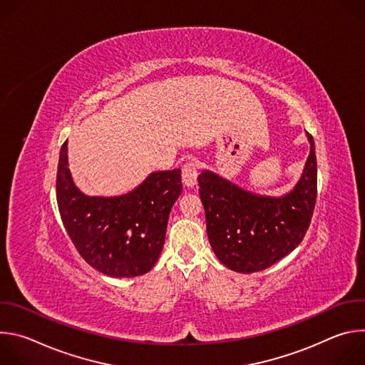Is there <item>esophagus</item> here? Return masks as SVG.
Instances as JSON below:
<instances>
[{
	"instance_id": "obj_1",
	"label": "esophagus",
	"mask_w": 365,
	"mask_h": 365,
	"mask_svg": "<svg viewBox=\"0 0 365 365\" xmlns=\"http://www.w3.org/2000/svg\"><path fill=\"white\" fill-rule=\"evenodd\" d=\"M182 180L185 186L193 187L197 183V163L187 162L182 169Z\"/></svg>"
}]
</instances>
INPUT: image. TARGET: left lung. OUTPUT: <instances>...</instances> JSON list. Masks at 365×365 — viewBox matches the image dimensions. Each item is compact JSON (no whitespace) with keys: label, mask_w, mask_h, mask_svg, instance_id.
Segmentation results:
<instances>
[{"label":"left lung","mask_w":365,"mask_h":365,"mask_svg":"<svg viewBox=\"0 0 365 365\" xmlns=\"http://www.w3.org/2000/svg\"><path fill=\"white\" fill-rule=\"evenodd\" d=\"M306 135L309 158L297 185L284 196L254 195L207 170L199 175L207 238L228 269L264 270L302 242L317 203L315 143L309 133Z\"/></svg>","instance_id":"1"}]
</instances>
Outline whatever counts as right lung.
Segmentation results:
<instances>
[{"instance_id":"obj_1","label":"right lung","mask_w":365,"mask_h":365,"mask_svg":"<svg viewBox=\"0 0 365 365\" xmlns=\"http://www.w3.org/2000/svg\"><path fill=\"white\" fill-rule=\"evenodd\" d=\"M180 193V169H173L153 172L121 196H86L72 180L68 141L61 148L56 176L61 218L81 257L102 274L135 277L153 269Z\"/></svg>"}]
</instances>
